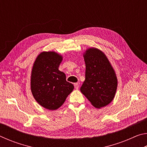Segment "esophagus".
I'll return each mask as SVG.
<instances>
[{"instance_id": "obj_1", "label": "esophagus", "mask_w": 147, "mask_h": 147, "mask_svg": "<svg viewBox=\"0 0 147 147\" xmlns=\"http://www.w3.org/2000/svg\"><path fill=\"white\" fill-rule=\"evenodd\" d=\"M74 88H75L76 89H78V88H79V84H78V83H74Z\"/></svg>"}]
</instances>
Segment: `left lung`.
I'll return each instance as SVG.
<instances>
[{
    "label": "left lung",
    "instance_id": "1",
    "mask_svg": "<svg viewBox=\"0 0 147 147\" xmlns=\"http://www.w3.org/2000/svg\"><path fill=\"white\" fill-rule=\"evenodd\" d=\"M86 79L80 91L92 105L100 108L113 100L117 88V79L105 54L95 48L89 49L84 56Z\"/></svg>",
    "mask_w": 147,
    "mask_h": 147
}]
</instances>
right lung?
<instances>
[{
    "instance_id": "add662e5",
    "label": "right lung",
    "mask_w": 147,
    "mask_h": 147,
    "mask_svg": "<svg viewBox=\"0 0 147 147\" xmlns=\"http://www.w3.org/2000/svg\"><path fill=\"white\" fill-rule=\"evenodd\" d=\"M62 56L55 52H43L37 57L31 74V91L36 100L50 110L64 103L74 86L58 69Z\"/></svg>"
}]
</instances>
